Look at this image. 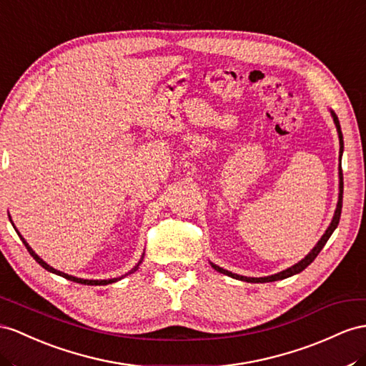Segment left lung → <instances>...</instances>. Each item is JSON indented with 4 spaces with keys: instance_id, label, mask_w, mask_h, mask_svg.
Instances as JSON below:
<instances>
[{
    "instance_id": "1",
    "label": "left lung",
    "mask_w": 366,
    "mask_h": 366,
    "mask_svg": "<svg viewBox=\"0 0 366 366\" xmlns=\"http://www.w3.org/2000/svg\"><path fill=\"white\" fill-rule=\"evenodd\" d=\"M331 112V117L334 120V125L337 128V134H339V144H340V154L339 157L342 159V153H343V134H342V128H340V122H339V117L335 116V112L332 109H330ZM342 199H343V174H342V167H339V201H337V207H335V212H334V217H332V221L330 226H327L326 232L323 233V237L318 239L317 244L314 246V249L309 252V254L303 258L300 259L298 263H295L294 266H290L285 270H281V272L278 274H274V275H267V277H259V278H255V277H244V275H238V274H233L230 272V270H226L222 269L217 264H213L210 261V264L214 270H218L219 274H224L227 277H232L235 280H241V281H247V283H270V281H278V280H285V278H289L292 275H297L302 272V270H305L309 264L312 263V261L317 258V255L320 254V250L325 247V244L327 242V239L331 238L332 232L337 229V226H339V221H340V213H342Z\"/></svg>"
}]
</instances>
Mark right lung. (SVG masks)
<instances>
[{
	"label": "right lung",
	"mask_w": 366,
	"mask_h": 366,
	"mask_svg": "<svg viewBox=\"0 0 366 366\" xmlns=\"http://www.w3.org/2000/svg\"><path fill=\"white\" fill-rule=\"evenodd\" d=\"M9 219H11V222H12V226H14V229H15V232L18 233V237L21 238V241H23V244L26 246V249H27V252H29V254L34 257V259L36 261V263H39L41 267H44L46 270H48V272H52V274H55V275H60V277H63V278H66V280H71V281H74V283H80V285H88V286H105V285H111V283H116V281H119V280H122L124 277H127V275H129V274H133V272H136V270L139 269V266H140V263H142L144 261V255H142V258L139 259V263L129 270L128 274H125V275H122V277H117V278H108V280H83V278H77V277H72V275H68V274H64V272H61V270H57V269H54L52 266H49L48 263H46L44 259H41L39 255L35 254V252L32 250V247L27 244V241L20 235V232L16 230V227H15V224H14V221H12V218H11V214H9Z\"/></svg>",
	"instance_id": "add662e5"
}]
</instances>
